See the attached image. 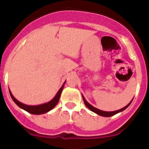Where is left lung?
<instances>
[{"label":"left lung","instance_id":"8db88e82","mask_svg":"<svg viewBox=\"0 0 149 149\" xmlns=\"http://www.w3.org/2000/svg\"><path fill=\"white\" fill-rule=\"evenodd\" d=\"M82 97H83V99H84V104H85V105H86V107H87L89 109V110H91V111L94 112V113H95L96 114H98V115L99 116H104V117H110V116H114L116 115V113H120V112L123 111V110H125L126 108H127L129 107V105L131 104V102H132L133 101V98L132 100H131V101H130V103L126 105L125 107H124L123 108L120 109V110H116V111H111V112H107V111H103V110H98V109L95 108V107L92 106V105L90 104L89 103H88L87 101H86V99H85V98H84V96L82 95Z\"/></svg>","mask_w":149,"mask_h":149}]
</instances>
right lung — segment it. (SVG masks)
Instances as JSON below:
<instances>
[{
	"label": "right lung",
	"mask_w": 149,
	"mask_h": 149,
	"mask_svg": "<svg viewBox=\"0 0 149 149\" xmlns=\"http://www.w3.org/2000/svg\"><path fill=\"white\" fill-rule=\"evenodd\" d=\"M65 84V81L64 82V84H63V86H61L59 91L57 92V93L56 94V95L54 96V98H53L52 100H51L50 101L47 102V103L45 104H39V105H27L24 104L22 103L20 101H18L16 98L13 95L12 93L10 92V96H11L12 99L13 100V101L18 105L20 108L23 109L25 111L28 112L30 113L31 114H35V115H40V114H43L45 113H48V111L51 110L58 103L59 99H60V95H61L62 91H63V87H64V85Z\"/></svg>",
	"instance_id": "1"
}]
</instances>
